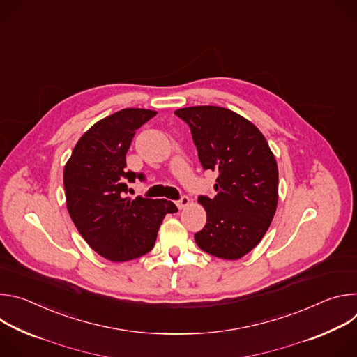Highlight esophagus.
<instances>
[{"instance_id":"obj_1","label":"esophagus","mask_w":357,"mask_h":357,"mask_svg":"<svg viewBox=\"0 0 357 357\" xmlns=\"http://www.w3.org/2000/svg\"><path fill=\"white\" fill-rule=\"evenodd\" d=\"M189 203H190V199H189L186 195H182L181 199L176 200V206H178L179 209H183V208H186V206L189 205Z\"/></svg>"}]
</instances>
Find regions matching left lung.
Listing matches in <instances>:
<instances>
[{"instance_id": "left-lung-1", "label": "left lung", "mask_w": 357, "mask_h": 357, "mask_svg": "<svg viewBox=\"0 0 357 357\" xmlns=\"http://www.w3.org/2000/svg\"><path fill=\"white\" fill-rule=\"evenodd\" d=\"M175 114L190 128L202 168L218 172V195L199 196L208 219L195 241L215 257L241 259L261 241L277 209L278 168L268 142L229 109L196 106Z\"/></svg>"}]
</instances>
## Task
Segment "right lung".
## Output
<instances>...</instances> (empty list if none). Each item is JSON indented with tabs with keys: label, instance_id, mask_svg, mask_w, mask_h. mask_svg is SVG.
<instances>
[{
	"label": "right lung",
	"instance_id": "right-lung-1",
	"mask_svg": "<svg viewBox=\"0 0 357 357\" xmlns=\"http://www.w3.org/2000/svg\"><path fill=\"white\" fill-rule=\"evenodd\" d=\"M155 114L124 109L97 121L65 165L66 205L75 226L96 252L114 263L151 251L165 215L178 212L167 199L127 196L128 182L145 176L126 168V154L135 131Z\"/></svg>",
	"mask_w": 357,
	"mask_h": 357
}]
</instances>
